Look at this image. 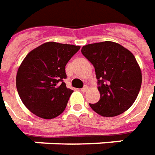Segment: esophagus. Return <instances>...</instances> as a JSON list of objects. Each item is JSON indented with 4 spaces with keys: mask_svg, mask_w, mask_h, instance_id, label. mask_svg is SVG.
Wrapping results in <instances>:
<instances>
[{
    "mask_svg": "<svg viewBox=\"0 0 155 155\" xmlns=\"http://www.w3.org/2000/svg\"><path fill=\"white\" fill-rule=\"evenodd\" d=\"M87 89H88L87 86H84V87L81 89V91L83 92V93H85V92H87Z\"/></svg>",
    "mask_w": 155,
    "mask_h": 155,
    "instance_id": "1",
    "label": "esophagus"
}]
</instances>
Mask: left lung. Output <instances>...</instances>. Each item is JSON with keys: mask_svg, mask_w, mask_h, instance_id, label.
Returning <instances> with one entry per match:
<instances>
[{"mask_svg": "<svg viewBox=\"0 0 155 155\" xmlns=\"http://www.w3.org/2000/svg\"><path fill=\"white\" fill-rule=\"evenodd\" d=\"M82 55L94 65L100 93L99 102L89 104L103 117H115L129 109L141 86V72L134 55L114 42L83 46Z\"/></svg>", "mask_w": 155, "mask_h": 155, "instance_id": "obj_1", "label": "left lung"}]
</instances>
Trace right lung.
Wrapping results in <instances>:
<instances>
[{
  "instance_id": "add662e5",
  "label": "right lung",
  "mask_w": 155,
  "mask_h": 155,
  "mask_svg": "<svg viewBox=\"0 0 155 155\" xmlns=\"http://www.w3.org/2000/svg\"><path fill=\"white\" fill-rule=\"evenodd\" d=\"M80 46L48 42L32 50L19 66L16 87L23 104L38 117L51 119L63 112L73 90L65 66Z\"/></svg>"
}]
</instances>
